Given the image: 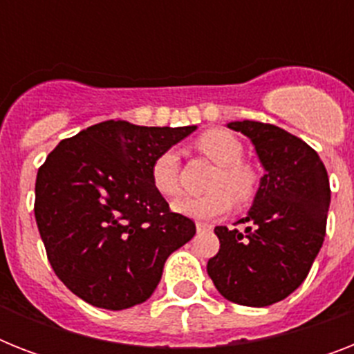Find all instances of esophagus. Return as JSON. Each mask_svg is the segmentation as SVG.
Returning <instances> with one entry per match:
<instances>
[{"label":"esophagus","mask_w":354,"mask_h":354,"mask_svg":"<svg viewBox=\"0 0 354 354\" xmlns=\"http://www.w3.org/2000/svg\"><path fill=\"white\" fill-rule=\"evenodd\" d=\"M211 224H205V222H198L196 224V232H207V230H211Z\"/></svg>","instance_id":"obj_1"}]
</instances>
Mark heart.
<instances>
[{
    "label": "heart",
    "mask_w": 354,
    "mask_h": 354,
    "mask_svg": "<svg viewBox=\"0 0 354 354\" xmlns=\"http://www.w3.org/2000/svg\"><path fill=\"white\" fill-rule=\"evenodd\" d=\"M196 147L218 165L213 178V193L204 196H182L172 204V211L193 221H215L232 209V196L236 202H246L253 196L257 176L250 165L242 163L244 147L235 133L215 128L200 136ZM152 185L161 196L180 193V158L176 150L161 152L150 169Z\"/></svg>",
    "instance_id": "b5f03b06"
}]
</instances>
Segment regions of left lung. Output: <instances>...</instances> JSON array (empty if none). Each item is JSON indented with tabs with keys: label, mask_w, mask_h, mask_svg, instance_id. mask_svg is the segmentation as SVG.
Segmentation results:
<instances>
[{
	"label": "left lung",
	"mask_w": 354,
	"mask_h": 354,
	"mask_svg": "<svg viewBox=\"0 0 354 354\" xmlns=\"http://www.w3.org/2000/svg\"><path fill=\"white\" fill-rule=\"evenodd\" d=\"M255 147L264 169L244 232L216 226L221 250L207 274L227 301L268 307L285 299L308 275L324 244L330 189L318 152L275 124L232 121Z\"/></svg>",
	"instance_id": "obj_1"
}]
</instances>
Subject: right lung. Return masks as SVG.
I'll return each mask as SVG.
<instances>
[{
  "label": "right lung",
  "instance_id": "right-lung-1",
  "mask_svg": "<svg viewBox=\"0 0 354 354\" xmlns=\"http://www.w3.org/2000/svg\"><path fill=\"white\" fill-rule=\"evenodd\" d=\"M196 127L104 121L64 139L36 176L35 216L55 274L93 307L147 301L172 252L196 233L152 185L161 152Z\"/></svg>",
  "mask_w": 354,
  "mask_h": 354
}]
</instances>
